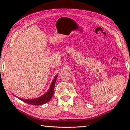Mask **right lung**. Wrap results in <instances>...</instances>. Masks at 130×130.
<instances>
[{
  "label": "right lung",
  "mask_w": 130,
  "mask_h": 130,
  "mask_svg": "<svg viewBox=\"0 0 130 130\" xmlns=\"http://www.w3.org/2000/svg\"><path fill=\"white\" fill-rule=\"evenodd\" d=\"M58 75H57L55 78H54L53 81L52 83V84L50 85V87L46 93L44 94L41 97H39L38 98L34 99H31V100H24L23 99L19 98V99L23 101V102H25L26 103H27L28 104L31 105H42L43 104H45L47 102H49L50 100L51 99L54 93V85L55 83L57 80V77Z\"/></svg>",
  "instance_id": "obj_1"
}]
</instances>
